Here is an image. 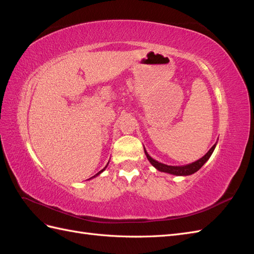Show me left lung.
<instances>
[{
  "instance_id": "left-lung-1",
  "label": "left lung",
  "mask_w": 254,
  "mask_h": 254,
  "mask_svg": "<svg viewBox=\"0 0 254 254\" xmlns=\"http://www.w3.org/2000/svg\"><path fill=\"white\" fill-rule=\"evenodd\" d=\"M216 144H217V142L212 146L211 149L207 151L202 158L195 161V162H193V163H190V164H187V165H181V166L166 165V164H163V163H161V162H158L157 160L152 159L148 155L147 151H146V149H145V147H144V151H145L146 157H147L148 161L151 163V165L153 167H156L158 171L163 172V173H167V174H171V175H175V176H189V175L194 174L197 171L200 170V168L203 166V164L206 162V161L210 159V157H211V155L213 153L215 147H216Z\"/></svg>"
}]
</instances>
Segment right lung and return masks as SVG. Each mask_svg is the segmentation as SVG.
I'll return each mask as SVG.
<instances>
[{"mask_svg": "<svg viewBox=\"0 0 254 254\" xmlns=\"http://www.w3.org/2000/svg\"><path fill=\"white\" fill-rule=\"evenodd\" d=\"M108 163H109V162H108ZM107 165H108V164H107ZM107 165H106V167H107ZM106 167H105V168H103V170H102V171H101V172H98V173H97V174H96V175H94V176H93V177H91V178H90V179H92V178H95V177H96V176H98V175H99V174H102V173H103V172H104V171H105V170H106Z\"/></svg>", "mask_w": 254, "mask_h": 254, "instance_id": "1", "label": "right lung"}]
</instances>
